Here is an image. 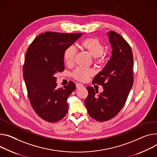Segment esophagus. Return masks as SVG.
I'll return each mask as SVG.
<instances>
[{
  "label": "esophagus",
  "mask_w": 157,
  "mask_h": 157,
  "mask_svg": "<svg viewBox=\"0 0 157 157\" xmlns=\"http://www.w3.org/2000/svg\"><path fill=\"white\" fill-rule=\"evenodd\" d=\"M76 86L77 88H83V84L81 83H76Z\"/></svg>",
  "instance_id": "34e87169"
}]
</instances>
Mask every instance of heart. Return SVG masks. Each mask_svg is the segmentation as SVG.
Here are the masks:
<instances>
[{
    "instance_id": "obj_1",
    "label": "heart",
    "mask_w": 157,
    "mask_h": 157,
    "mask_svg": "<svg viewBox=\"0 0 157 157\" xmlns=\"http://www.w3.org/2000/svg\"><path fill=\"white\" fill-rule=\"evenodd\" d=\"M81 46L86 50L93 58L100 59L105 51V47L101 42L96 38H88L81 42ZM76 49L73 46L67 48L63 54L64 59L67 65H71L75 59ZM93 75V71L88 68L78 67L73 73V76L81 81L86 80L87 78Z\"/></svg>"
}]
</instances>
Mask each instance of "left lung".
Returning <instances> with one entry per match:
<instances>
[{
  "label": "left lung",
  "mask_w": 157,
  "mask_h": 157,
  "mask_svg": "<svg viewBox=\"0 0 157 157\" xmlns=\"http://www.w3.org/2000/svg\"><path fill=\"white\" fill-rule=\"evenodd\" d=\"M112 48L111 56L103 69L93 79L101 84L103 91L88 86V96L84 101L90 116L98 121L115 117L123 107L133 83V54L124 39L118 33L107 34Z\"/></svg>",
  "instance_id": "8db88e82"
}]
</instances>
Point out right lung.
<instances>
[{
    "instance_id": "add662e5",
    "label": "right lung",
    "mask_w": 157,
    "mask_h": 157,
    "mask_svg": "<svg viewBox=\"0 0 157 157\" xmlns=\"http://www.w3.org/2000/svg\"><path fill=\"white\" fill-rule=\"evenodd\" d=\"M81 33H42L28 48L23 67V77L31 106L37 115L48 122L63 119L68 111L67 98L76 89L70 82L58 88L55 75L64 70V52Z\"/></svg>"
}]
</instances>
